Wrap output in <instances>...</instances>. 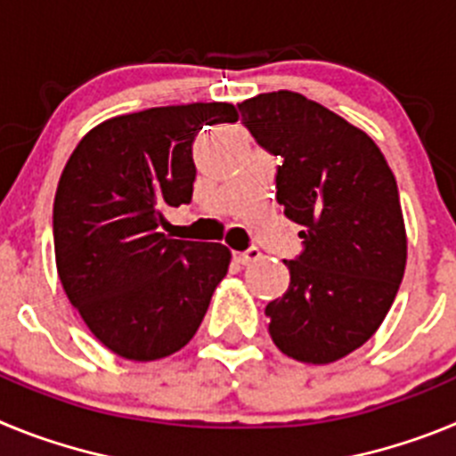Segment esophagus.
I'll return each instance as SVG.
<instances>
[{
    "instance_id": "esophagus-1",
    "label": "esophagus",
    "mask_w": 456,
    "mask_h": 456,
    "mask_svg": "<svg viewBox=\"0 0 456 456\" xmlns=\"http://www.w3.org/2000/svg\"><path fill=\"white\" fill-rule=\"evenodd\" d=\"M257 257H260V251H257V248H248V251L235 253V260L240 265H248V263H253V260H257Z\"/></svg>"
}]
</instances>
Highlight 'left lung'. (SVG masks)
<instances>
[{
  "instance_id": "8db88e82",
  "label": "left lung",
  "mask_w": 456,
  "mask_h": 456,
  "mask_svg": "<svg viewBox=\"0 0 456 456\" xmlns=\"http://www.w3.org/2000/svg\"><path fill=\"white\" fill-rule=\"evenodd\" d=\"M237 107L257 143L283 157L276 199L305 244L283 260L289 285L265 308L269 336L299 363H336L377 333L404 276L395 175L363 130L301 93H260Z\"/></svg>"
}]
</instances>
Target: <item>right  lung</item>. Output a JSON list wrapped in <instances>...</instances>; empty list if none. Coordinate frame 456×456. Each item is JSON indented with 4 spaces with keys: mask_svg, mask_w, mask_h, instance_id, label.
Wrapping results in <instances>:
<instances>
[{
    "mask_svg": "<svg viewBox=\"0 0 456 456\" xmlns=\"http://www.w3.org/2000/svg\"><path fill=\"white\" fill-rule=\"evenodd\" d=\"M228 102L152 107L95 125L54 196V256L88 331L127 361H159L196 336L231 265L219 241L171 240L164 209L189 203L193 141L235 123Z\"/></svg>",
    "mask_w": 456,
    "mask_h": 456,
    "instance_id": "1",
    "label": "right lung"
}]
</instances>
